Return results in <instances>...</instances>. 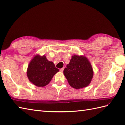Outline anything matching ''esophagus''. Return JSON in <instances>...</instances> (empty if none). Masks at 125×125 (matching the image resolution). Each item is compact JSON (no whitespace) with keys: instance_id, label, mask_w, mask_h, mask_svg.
<instances>
[{"instance_id":"esophagus-1","label":"esophagus","mask_w":125,"mask_h":125,"mask_svg":"<svg viewBox=\"0 0 125 125\" xmlns=\"http://www.w3.org/2000/svg\"><path fill=\"white\" fill-rule=\"evenodd\" d=\"M64 68H61V69H60V71H61V72H63V70H64Z\"/></svg>"}]
</instances>
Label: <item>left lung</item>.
<instances>
[{
  "instance_id": "8db88e82",
  "label": "left lung",
  "mask_w": 125,
  "mask_h": 125,
  "mask_svg": "<svg viewBox=\"0 0 125 125\" xmlns=\"http://www.w3.org/2000/svg\"><path fill=\"white\" fill-rule=\"evenodd\" d=\"M63 73L70 85L76 89L89 85L94 75L91 65L86 57L77 55L73 56Z\"/></svg>"
}]
</instances>
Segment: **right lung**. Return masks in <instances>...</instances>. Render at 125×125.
<instances>
[{
    "mask_svg": "<svg viewBox=\"0 0 125 125\" xmlns=\"http://www.w3.org/2000/svg\"><path fill=\"white\" fill-rule=\"evenodd\" d=\"M58 71L54 63L48 60L44 55H38L29 64L27 75L29 80L35 85L43 87L49 84Z\"/></svg>",
    "mask_w": 125,
    "mask_h": 125,
    "instance_id": "add662e5",
    "label": "right lung"
}]
</instances>
